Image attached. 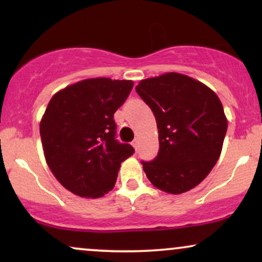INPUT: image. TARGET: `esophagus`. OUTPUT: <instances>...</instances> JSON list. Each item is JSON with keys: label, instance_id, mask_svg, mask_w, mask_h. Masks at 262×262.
Here are the masks:
<instances>
[{"label": "esophagus", "instance_id": "obj_1", "mask_svg": "<svg viewBox=\"0 0 262 262\" xmlns=\"http://www.w3.org/2000/svg\"><path fill=\"white\" fill-rule=\"evenodd\" d=\"M132 144H133L134 149L138 151V148H139V139H138V138H135V139L133 140V143H132Z\"/></svg>", "mask_w": 262, "mask_h": 262}]
</instances>
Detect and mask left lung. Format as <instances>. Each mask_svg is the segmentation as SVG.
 I'll return each mask as SVG.
<instances>
[{"mask_svg": "<svg viewBox=\"0 0 262 262\" xmlns=\"http://www.w3.org/2000/svg\"><path fill=\"white\" fill-rule=\"evenodd\" d=\"M151 108L159 130V152L141 161L149 181L180 194L196 187L214 167L223 148L228 121L214 91L177 73L141 80L135 87Z\"/></svg>", "mask_w": 262, "mask_h": 262, "instance_id": "obj_1", "label": "left lung"}]
</instances>
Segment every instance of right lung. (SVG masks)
<instances>
[{
    "label": "right lung",
    "mask_w": 262,
    "mask_h": 262,
    "mask_svg": "<svg viewBox=\"0 0 262 262\" xmlns=\"http://www.w3.org/2000/svg\"><path fill=\"white\" fill-rule=\"evenodd\" d=\"M130 80L87 79L56 92L40 121L44 156L53 175L80 197L98 198L116 185L130 144L116 139L113 116L133 89Z\"/></svg>",
    "instance_id": "obj_1"
}]
</instances>
